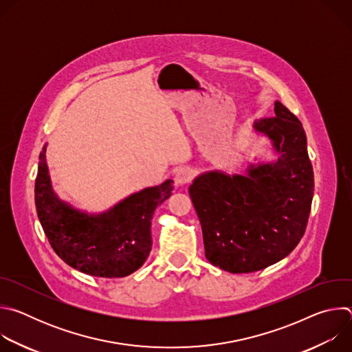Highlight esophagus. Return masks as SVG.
<instances>
[{
	"instance_id": "obj_1",
	"label": "esophagus",
	"mask_w": 352,
	"mask_h": 352,
	"mask_svg": "<svg viewBox=\"0 0 352 352\" xmlns=\"http://www.w3.org/2000/svg\"><path fill=\"white\" fill-rule=\"evenodd\" d=\"M195 177V173L193 170L188 168V167H184V168H179L177 173H175V184L177 185H185V184H189Z\"/></svg>"
}]
</instances>
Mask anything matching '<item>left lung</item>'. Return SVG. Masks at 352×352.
Instances as JSON below:
<instances>
[{"instance_id":"left-lung-1","label":"left lung","mask_w":352,"mask_h":352,"mask_svg":"<svg viewBox=\"0 0 352 352\" xmlns=\"http://www.w3.org/2000/svg\"><path fill=\"white\" fill-rule=\"evenodd\" d=\"M252 131L270 142L272 160L239 174L212 170L189 186L208 261L230 273H252L288 256L302 238L314 197V170L300 121L280 102Z\"/></svg>"}]
</instances>
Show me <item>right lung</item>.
<instances>
[{
  "instance_id": "right-lung-1",
  "label": "right lung",
  "mask_w": 352,
  "mask_h": 352,
  "mask_svg": "<svg viewBox=\"0 0 352 352\" xmlns=\"http://www.w3.org/2000/svg\"><path fill=\"white\" fill-rule=\"evenodd\" d=\"M38 156L34 202L40 224L56 254L71 267L104 278L136 272L152 250V219L171 196L174 181L166 179L124 197L104 212L89 213L63 200L54 190L45 160Z\"/></svg>"
}]
</instances>
